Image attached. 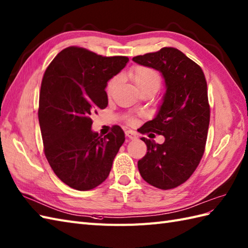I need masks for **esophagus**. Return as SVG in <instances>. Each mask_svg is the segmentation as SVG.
<instances>
[{
	"label": "esophagus",
	"instance_id": "obj_1",
	"mask_svg": "<svg viewBox=\"0 0 248 248\" xmlns=\"http://www.w3.org/2000/svg\"><path fill=\"white\" fill-rule=\"evenodd\" d=\"M125 135H126V137L130 138V140H135V138H136V133L134 131H131V130L126 131Z\"/></svg>",
	"mask_w": 248,
	"mask_h": 248
}]
</instances>
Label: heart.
Wrapping results in <instances>:
<instances>
[{
	"label": "heart",
	"instance_id": "heart-1",
	"mask_svg": "<svg viewBox=\"0 0 248 248\" xmlns=\"http://www.w3.org/2000/svg\"><path fill=\"white\" fill-rule=\"evenodd\" d=\"M131 79L133 80L134 84L136 88L140 92L146 90L148 88H152V86H159L160 83V76L159 74L154 71L153 68L142 66V65H137L132 68L130 73ZM119 82V77H114L110 82L108 84V92L111 93L113 89L116 86Z\"/></svg>",
	"mask_w": 248,
	"mask_h": 248
}]
</instances>
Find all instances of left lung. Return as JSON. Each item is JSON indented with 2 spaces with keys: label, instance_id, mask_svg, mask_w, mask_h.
I'll use <instances>...</instances> for the list:
<instances>
[{
  "label": "left lung",
  "instance_id": "8db88e82",
  "mask_svg": "<svg viewBox=\"0 0 248 248\" xmlns=\"http://www.w3.org/2000/svg\"><path fill=\"white\" fill-rule=\"evenodd\" d=\"M142 66L158 71L166 92L156 115L140 129L165 137L163 143L141 137L147 154L138 160L141 177L159 189H172L186 182L204 154L210 110L204 73L181 50L164 47L156 53L136 56Z\"/></svg>",
  "mask_w": 248,
  "mask_h": 248
}]
</instances>
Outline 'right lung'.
Returning a JSON list of instances; mask_svg holds the SVG:
<instances>
[{
	"label": "right lung",
	"instance_id": "obj_1",
	"mask_svg": "<svg viewBox=\"0 0 248 248\" xmlns=\"http://www.w3.org/2000/svg\"><path fill=\"white\" fill-rule=\"evenodd\" d=\"M128 62V57L71 46L44 73L38 112L44 153L56 175L74 189L84 191L106 181L125 140L119 125L98 135L91 114L107 108L108 82Z\"/></svg>",
	"mask_w": 248,
	"mask_h": 248
}]
</instances>
